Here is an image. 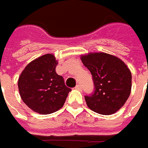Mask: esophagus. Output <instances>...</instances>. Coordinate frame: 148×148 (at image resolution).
I'll return each instance as SVG.
<instances>
[{"mask_svg": "<svg viewBox=\"0 0 148 148\" xmlns=\"http://www.w3.org/2000/svg\"><path fill=\"white\" fill-rule=\"evenodd\" d=\"M76 90H81V85L80 84H77L76 87H75Z\"/></svg>", "mask_w": 148, "mask_h": 148, "instance_id": "obj_1", "label": "esophagus"}]
</instances>
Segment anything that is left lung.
I'll list each match as a JSON object with an SVG mask.
<instances>
[{
	"mask_svg": "<svg viewBox=\"0 0 148 148\" xmlns=\"http://www.w3.org/2000/svg\"><path fill=\"white\" fill-rule=\"evenodd\" d=\"M90 71L94 91L85 96L88 107L97 114H113L126 103L131 91V72L123 60L104 52L80 57Z\"/></svg>",
	"mask_w": 148,
	"mask_h": 148,
	"instance_id": "1",
	"label": "left lung"
}]
</instances>
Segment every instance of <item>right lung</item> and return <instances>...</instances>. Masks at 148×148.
<instances>
[{
	"label": "right lung",
	"instance_id": "right-lung-1",
	"mask_svg": "<svg viewBox=\"0 0 148 148\" xmlns=\"http://www.w3.org/2000/svg\"><path fill=\"white\" fill-rule=\"evenodd\" d=\"M57 64L52 54H46L31 61L18 78L21 98L27 106L40 114L59 110L72 90L56 72Z\"/></svg>",
	"mask_w": 148,
	"mask_h": 148
}]
</instances>
